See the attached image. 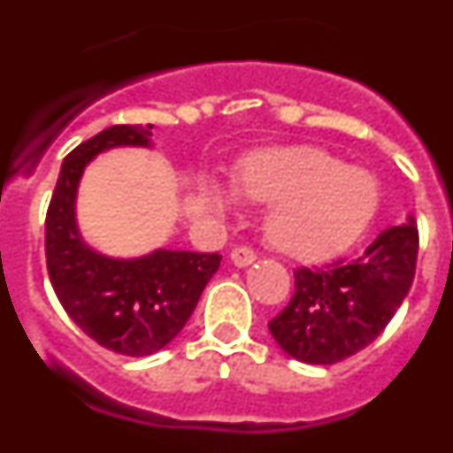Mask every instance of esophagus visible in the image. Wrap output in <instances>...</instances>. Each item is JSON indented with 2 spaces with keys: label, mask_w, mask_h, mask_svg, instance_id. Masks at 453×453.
Returning <instances> with one entry per match:
<instances>
[{
  "label": "esophagus",
  "mask_w": 453,
  "mask_h": 453,
  "mask_svg": "<svg viewBox=\"0 0 453 453\" xmlns=\"http://www.w3.org/2000/svg\"><path fill=\"white\" fill-rule=\"evenodd\" d=\"M254 261H256V254L254 250H250V247H235V250L231 251V263H234L235 267H247Z\"/></svg>",
  "instance_id": "34e87169"
}]
</instances>
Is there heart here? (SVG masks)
Wrapping results in <instances>:
<instances>
[{"label": "heart", "mask_w": 453, "mask_h": 453, "mask_svg": "<svg viewBox=\"0 0 453 453\" xmlns=\"http://www.w3.org/2000/svg\"><path fill=\"white\" fill-rule=\"evenodd\" d=\"M240 195L270 206L265 235L295 258H324L351 245L379 208V181L370 170L345 165L322 147L299 145L258 151L240 163ZM218 211L234 206L224 188L211 186Z\"/></svg>", "instance_id": "heart-1"}]
</instances>
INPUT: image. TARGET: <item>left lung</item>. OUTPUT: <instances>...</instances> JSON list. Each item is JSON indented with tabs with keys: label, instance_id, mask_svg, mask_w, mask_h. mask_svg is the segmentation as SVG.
I'll list each match as a JSON object with an SVG mask.
<instances>
[{
	"label": "left lung",
	"instance_id": "left-lung-1",
	"mask_svg": "<svg viewBox=\"0 0 453 453\" xmlns=\"http://www.w3.org/2000/svg\"><path fill=\"white\" fill-rule=\"evenodd\" d=\"M418 224L390 226L351 261L299 267L295 295L270 326L283 351L308 365H334L379 338L406 299L418 263Z\"/></svg>",
	"mask_w": 453,
	"mask_h": 453
}]
</instances>
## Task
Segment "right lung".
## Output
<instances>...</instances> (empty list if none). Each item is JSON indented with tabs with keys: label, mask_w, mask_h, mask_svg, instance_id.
I'll use <instances>...</instances> for the list:
<instances>
[{
	"label": "right lung",
	"mask_w": 453,
	"mask_h": 453,
	"mask_svg": "<svg viewBox=\"0 0 453 453\" xmlns=\"http://www.w3.org/2000/svg\"><path fill=\"white\" fill-rule=\"evenodd\" d=\"M151 124H115L65 156L45 219L47 272L56 297L79 329L111 351L150 356L186 326L222 256L154 250L113 258L92 250L77 224L83 170L102 151L151 147Z\"/></svg>",
	"instance_id": "1"
}]
</instances>
